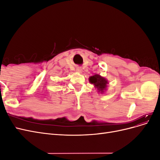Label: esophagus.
Segmentation results:
<instances>
[{
	"instance_id": "obj_1",
	"label": "esophagus",
	"mask_w": 160,
	"mask_h": 160,
	"mask_svg": "<svg viewBox=\"0 0 160 160\" xmlns=\"http://www.w3.org/2000/svg\"><path fill=\"white\" fill-rule=\"evenodd\" d=\"M76 71H77V72H82V69H81V68H77V69H76Z\"/></svg>"
}]
</instances>
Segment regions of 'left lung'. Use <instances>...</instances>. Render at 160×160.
Instances as JSON below:
<instances>
[{
    "label": "left lung",
    "instance_id": "left-lung-1",
    "mask_svg": "<svg viewBox=\"0 0 160 160\" xmlns=\"http://www.w3.org/2000/svg\"><path fill=\"white\" fill-rule=\"evenodd\" d=\"M90 83H93L95 88H98L99 91L101 93H103V91L105 90L107 84L108 83V80H106L103 77L100 76L99 75H95L91 76L89 78Z\"/></svg>",
    "mask_w": 160,
    "mask_h": 160
}]
</instances>
